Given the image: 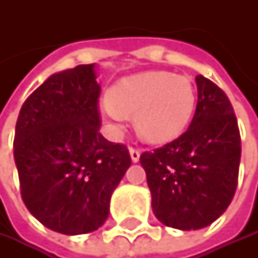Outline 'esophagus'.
<instances>
[{"instance_id": "34e87169", "label": "esophagus", "mask_w": 258, "mask_h": 258, "mask_svg": "<svg viewBox=\"0 0 258 258\" xmlns=\"http://www.w3.org/2000/svg\"><path fill=\"white\" fill-rule=\"evenodd\" d=\"M130 156H132V161L133 162H138L139 158H141V150H139V148L130 147Z\"/></svg>"}]
</instances>
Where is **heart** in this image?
<instances>
[{
    "mask_svg": "<svg viewBox=\"0 0 258 258\" xmlns=\"http://www.w3.org/2000/svg\"><path fill=\"white\" fill-rule=\"evenodd\" d=\"M195 103L197 93L189 77L150 71L119 80L108 91L100 113L114 126H119L123 116H135L139 136L162 144L184 132Z\"/></svg>",
    "mask_w": 258,
    "mask_h": 258,
    "instance_id": "heart-1",
    "label": "heart"
}]
</instances>
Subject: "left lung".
I'll list each match as a JSON object with an SVG mask.
<instances>
[{"label": "left lung", "mask_w": 258, "mask_h": 258, "mask_svg": "<svg viewBox=\"0 0 258 258\" xmlns=\"http://www.w3.org/2000/svg\"><path fill=\"white\" fill-rule=\"evenodd\" d=\"M195 80L198 102L187 132L139 158L153 214L181 231L209 226L227 209L237 189L241 156L229 99L212 80L203 76Z\"/></svg>", "instance_id": "left-lung-1"}]
</instances>
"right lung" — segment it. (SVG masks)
I'll return each mask as SVG.
<instances>
[{
  "label": "right lung",
  "mask_w": 258,
  "mask_h": 258,
  "mask_svg": "<svg viewBox=\"0 0 258 258\" xmlns=\"http://www.w3.org/2000/svg\"><path fill=\"white\" fill-rule=\"evenodd\" d=\"M99 96L94 64L66 69L26 99L15 126L21 198L43 226L64 235L99 229L132 164L126 145L99 133Z\"/></svg>",
  "instance_id": "1"
}]
</instances>
